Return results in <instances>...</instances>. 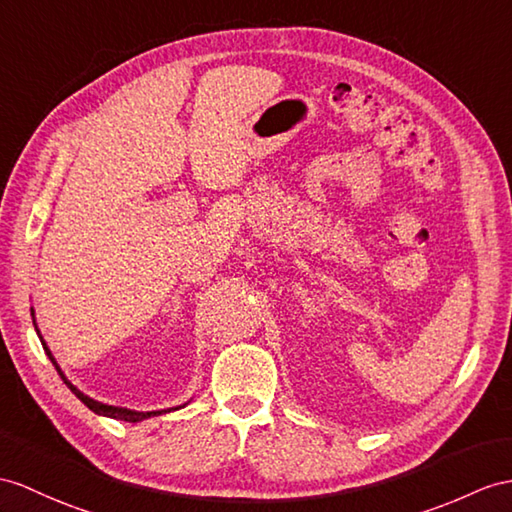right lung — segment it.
Here are the masks:
<instances>
[{
	"mask_svg": "<svg viewBox=\"0 0 512 512\" xmlns=\"http://www.w3.org/2000/svg\"><path fill=\"white\" fill-rule=\"evenodd\" d=\"M32 321H34V328H36V319H34V310H32ZM36 334H39V339H41V343H43V350H45V354L49 356V360H52L54 363V367H56V371L60 373V378H62V382H65L69 389H71V393L78 397V400L84 404V406H89L93 413H97V415H102V417H110V419H121V421H130V423H136V421H143V419H149V417H156V415H162V413H171V410H178V408H182V406H178V408H167V410H149V413H139V410H130V408H119V406H108V404H102V402H97V400H93V397H89V395H84L78 386H73L69 380H67V376L65 373L60 371V367H58V363H56V358L52 356V352H49V347H47V343L43 341V336H41V332H39V328H36Z\"/></svg>",
	"mask_w": 512,
	"mask_h": 512,
	"instance_id": "1",
	"label": "right lung"
}]
</instances>
